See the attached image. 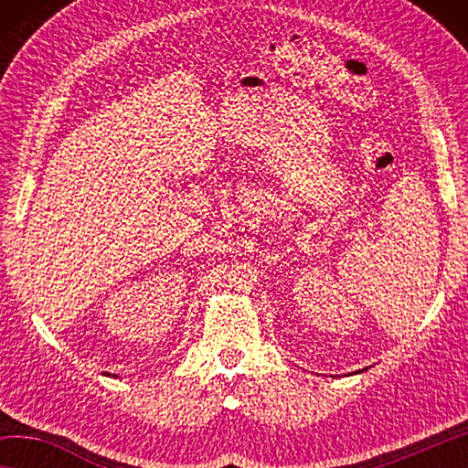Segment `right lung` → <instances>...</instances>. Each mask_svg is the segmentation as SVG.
<instances>
[{
	"label": "right lung",
	"mask_w": 468,
	"mask_h": 468,
	"mask_svg": "<svg viewBox=\"0 0 468 468\" xmlns=\"http://www.w3.org/2000/svg\"><path fill=\"white\" fill-rule=\"evenodd\" d=\"M107 376H109V374H107Z\"/></svg>",
	"instance_id": "add662e5"
}]
</instances>
